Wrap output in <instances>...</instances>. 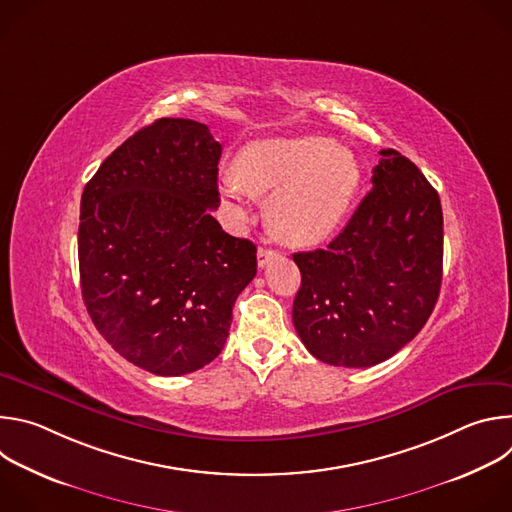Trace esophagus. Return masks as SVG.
<instances>
[{
  "instance_id": "obj_1",
  "label": "esophagus",
  "mask_w": 512,
  "mask_h": 512,
  "mask_svg": "<svg viewBox=\"0 0 512 512\" xmlns=\"http://www.w3.org/2000/svg\"><path fill=\"white\" fill-rule=\"evenodd\" d=\"M277 257H279V253L273 251V249H259L257 263H259V267H265V265H269V261H273Z\"/></svg>"
}]
</instances>
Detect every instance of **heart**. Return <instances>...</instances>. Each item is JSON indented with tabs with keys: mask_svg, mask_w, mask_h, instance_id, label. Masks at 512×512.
Wrapping results in <instances>:
<instances>
[{
	"mask_svg": "<svg viewBox=\"0 0 512 512\" xmlns=\"http://www.w3.org/2000/svg\"><path fill=\"white\" fill-rule=\"evenodd\" d=\"M360 186L354 154L322 135L275 137L249 143L225 172L221 190L241 200L273 192L267 218L275 235L291 245L326 239L348 212Z\"/></svg>",
	"mask_w": 512,
	"mask_h": 512,
	"instance_id": "1",
	"label": "heart"
}]
</instances>
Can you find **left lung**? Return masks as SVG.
I'll return each mask as SVG.
<instances>
[{
	"mask_svg": "<svg viewBox=\"0 0 512 512\" xmlns=\"http://www.w3.org/2000/svg\"><path fill=\"white\" fill-rule=\"evenodd\" d=\"M346 229L294 253L302 285L294 326L334 367H373L397 354L431 316L442 287L444 214L435 188L395 150H383Z\"/></svg>",
	"mask_w": 512,
	"mask_h": 512,
	"instance_id": "obj_1",
	"label": "left lung"
}]
</instances>
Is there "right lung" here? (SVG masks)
<instances>
[{"mask_svg":"<svg viewBox=\"0 0 512 512\" xmlns=\"http://www.w3.org/2000/svg\"><path fill=\"white\" fill-rule=\"evenodd\" d=\"M223 145L204 123L162 117L101 164L81 198L79 269L87 312L135 367L194 373L221 354L257 247L212 210Z\"/></svg>","mask_w":512,"mask_h":512,"instance_id":"add662e5","label":"right lung"}]
</instances>
